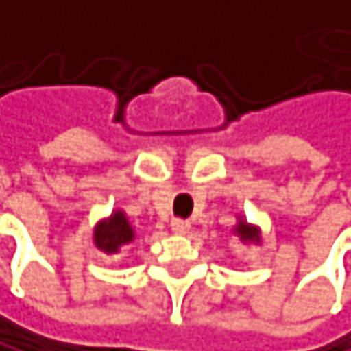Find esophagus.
Listing matches in <instances>:
<instances>
[{
    "label": "esophagus",
    "mask_w": 351,
    "mask_h": 351,
    "mask_svg": "<svg viewBox=\"0 0 351 351\" xmlns=\"http://www.w3.org/2000/svg\"><path fill=\"white\" fill-rule=\"evenodd\" d=\"M171 229H173L176 234H189L191 221H184V219H173V221H171Z\"/></svg>",
    "instance_id": "1"
}]
</instances>
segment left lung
<instances>
[{"label":"left lung","mask_w":351,"mask_h":351,"mask_svg":"<svg viewBox=\"0 0 351 351\" xmlns=\"http://www.w3.org/2000/svg\"><path fill=\"white\" fill-rule=\"evenodd\" d=\"M236 232H238V236H240L242 240H257V238H259V236H257V229L249 227L246 223H240V225L236 227Z\"/></svg>","instance_id":"1"}]
</instances>
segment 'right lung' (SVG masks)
<instances>
[{
    "label": "right lung",
    "mask_w": 351,
    "mask_h": 351,
    "mask_svg": "<svg viewBox=\"0 0 351 351\" xmlns=\"http://www.w3.org/2000/svg\"><path fill=\"white\" fill-rule=\"evenodd\" d=\"M130 240H132V229L122 212H115L109 221L100 223L94 232L96 246L105 253H117Z\"/></svg>",
    "instance_id": "right-lung-1"
}]
</instances>
